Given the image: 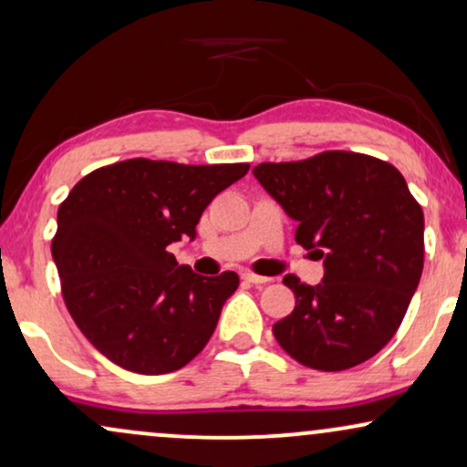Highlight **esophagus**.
<instances>
[{
	"mask_svg": "<svg viewBox=\"0 0 467 467\" xmlns=\"http://www.w3.org/2000/svg\"><path fill=\"white\" fill-rule=\"evenodd\" d=\"M241 277H244L245 282H250V285H267V282H271V277L258 275V274H254V271H244Z\"/></svg>",
	"mask_w": 467,
	"mask_h": 467,
	"instance_id": "34e87169",
	"label": "esophagus"
}]
</instances>
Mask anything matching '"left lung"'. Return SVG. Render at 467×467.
Segmentation results:
<instances>
[{
	"label": "left lung",
	"mask_w": 467,
	"mask_h": 467,
	"mask_svg": "<svg viewBox=\"0 0 467 467\" xmlns=\"http://www.w3.org/2000/svg\"><path fill=\"white\" fill-rule=\"evenodd\" d=\"M288 217L295 241L323 258L308 286L285 275L295 308L274 326L277 345L315 370H347L390 342L424 265V215L392 163L351 150L252 170Z\"/></svg>",
	"instance_id": "left-lung-1"
}]
</instances>
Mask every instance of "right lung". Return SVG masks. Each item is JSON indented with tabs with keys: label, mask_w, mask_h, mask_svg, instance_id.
<instances>
[{
	"label": "right lung",
	"mask_w": 467,
	"mask_h": 467,
	"mask_svg": "<svg viewBox=\"0 0 467 467\" xmlns=\"http://www.w3.org/2000/svg\"><path fill=\"white\" fill-rule=\"evenodd\" d=\"M247 170L138 157L103 165L68 192L51 254L64 304L94 349L140 375L172 373L204 349L239 275L193 274L168 245L196 237L211 200Z\"/></svg>",
	"instance_id": "obj_1"
}]
</instances>
